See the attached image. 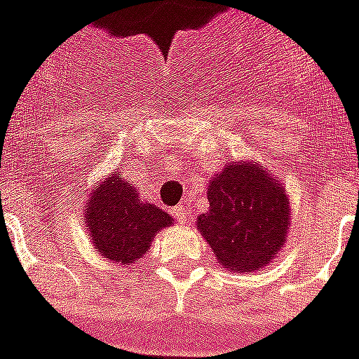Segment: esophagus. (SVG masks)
Listing matches in <instances>:
<instances>
[{"mask_svg":"<svg viewBox=\"0 0 359 359\" xmlns=\"http://www.w3.org/2000/svg\"><path fill=\"white\" fill-rule=\"evenodd\" d=\"M174 215L180 223H184V221H187V208H185V205H177V208L174 209Z\"/></svg>","mask_w":359,"mask_h":359,"instance_id":"1","label":"esophagus"}]
</instances>
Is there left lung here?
<instances>
[{
	"label": "left lung",
	"mask_w": 359,
	"mask_h": 359,
	"mask_svg": "<svg viewBox=\"0 0 359 359\" xmlns=\"http://www.w3.org/2000/svg\"><path fill=\"white\" fill-rule=\"evenodd\" d=\"M209 211L197 229L219 263L235 273L259 271L280 251L290 225L285 187L261 165L227 163L211 180Z\"/></svg>",
	"instance_id": "1"
}]
</instances>
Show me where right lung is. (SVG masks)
Returning <instances> with one entry per match:
<instances>
[{
    "label": "right lung",
    "instance_id": "add662e5",
    "mask_svg": "<svg viewBox=\"0 0 359 359\" xmlns=\"http://www.w3.org/2000/svg\"><path fill=\"white\" fill-rule=\"evenodd\" d=\"M93 247L114 263L130 264L142 259L151 239L172 217L151 203H142L138 191L120 174L96 187L84 211Z\"/></svg>",
    "mask_w": 359,
    "mask_h": 359
}]
</instances>
